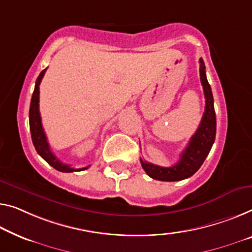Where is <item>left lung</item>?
<instances>
[{"label":"left lung","mask_w":252,"mask_h":252,"mask_svg":"<svg viewBox=\"0 0 252 252\" xmlns=\"http://www.w3.org/2000/svg\"><path fill=\"white\" fill-rule=\"evenodd\" d=\"M200 63V80L204 88L206 106L196 133L191 137L189 144L180 155L179 162L171 167H163L158 165L145 162L140 159L141 166L150 178L159 181H180L190 178L200 168L206 157L213 147L216 136V114L214 110V98L212 88L206 78V67L202 59Z\"/></svg>","instance_id":"1"}]
</instances>
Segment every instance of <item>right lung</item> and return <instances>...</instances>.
Returning a JSON list of instances; mask_svg holds the SVG:
<instances>
[{"label":"right lung","mask_w":252,"mask_h":252,"mask_svg":"<svg viewBox=\"0 0 252 252\" xmlns=\"http://www.w3.org/2000/svg\"><path fill=\"white\" fill-rule=\"evenodd\" d=\"M46 69L43 70L39 73L38 78L36 80L35 89H33L32 102H30V108H29V126H30V133H32V144L35 146L36 152L39 154V156L51 165L52 167H54L55 170L60 172H64V173H70V172H78V171H84L87 167L82 168H73L70 165L62 163L58 157H56L50 148V145L47 142L46 134L44 132L43 126H42V119H40L39 114V85L40 81L45 74Z\"/></svg>","instance_id":"right-lung-1"}]
</instances>
